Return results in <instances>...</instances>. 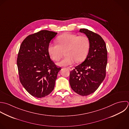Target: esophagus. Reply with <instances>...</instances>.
I'll use <instances>...</instances> for the list:
<instances>
[{"label":"esophagus","instance_id":"obj_1","mask_svg":"<svg viewBox=\"0 0 129 129\" xmlns=\"http://www.w3.org/2000/svg\"><path fill=\"white\" fill-rule=\"evenodd\" d=\"M67 69H68V70H70V71H72V70L73 69V68L72 67H68L67 68Z\"/></svg>","mask_w":129,"mask_h":129}]
</instances>
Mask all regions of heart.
Wrapping results in <instances>:
<instances>
[{
    "mask_svg": "<svg viewBox=\"0 0 129 129\" xmlns=\"http://www.w3.org/2000/svg\"><path fill=\"white\" fill-rule=\"evenodd\" d=\"M58 45L51 44L48 50L51 58L54 61L59 60L66 51L67 56L57 63L60 66L73 64L76 61L81 63L86 58L90 49L89 40L84 35L66 33L57 38Z\"/></svg>",
    "mask_w": 129,
    "mask_h": 129,
    "instance_id": "b5f03b06",
    "label": "heart"
}]
</instances>
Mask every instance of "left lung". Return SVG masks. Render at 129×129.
<instances>
[{"instance_id": "left-lung-1", "label": "left lung", "mask_w": 129, "mask_h": 129, "mask_svg": "<svg viewBox=\"0 0 129 129\" xmlns=\"http://www.w3.org/2000/svg\"><path fill=\"white\" fill-rule=\"evenodd\" d=\"M79 31L88 38L90 49L85 61L70 72L69 83L76 93L86 96L95 91L105 79L108 54L106 43L101 36L86 28Z\"/></svg>"}]
</instances>
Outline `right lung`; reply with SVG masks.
I'll list each match as a JSON object with an SVG mask.
<instances>
[{"label":"right lung","instance_id":"add662e5","mask_svg":"<svg viewBox=\"0 0 129 129\" xmlns=\"http://www.w3.org/2000/svg\"><path fill=\"white\" fill-rule=\"evenodd\" d=\"M57 34L47 30L29 35L22 41L17 58L20 82L32 96L42 98L54 89L61 69L51 60L48 48Z\"/></svg>","mask_w":129,"mask_h":129}]
</instances>
